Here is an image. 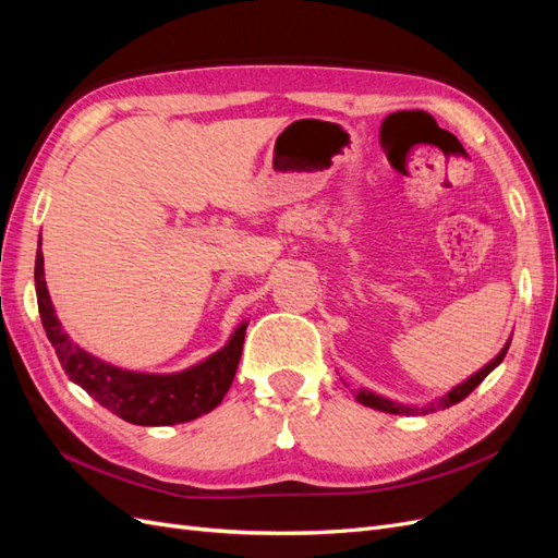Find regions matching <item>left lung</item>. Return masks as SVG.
Listing matches in <instances>:
<instances>
[{"mask_svg":"<svg viewBox=\"0 0 558 558\" xmlns=\"http://www.w3.org/2000/svg\"><path fill=\"white\" fill-rule=\"evenodd\" d=\"M508 349H510V342L502 347V351L498 353V356L488 363V365H484L480 373H475L472 375L470 379H465L461 386H456V388H451V391L447 393V396H442L440 400H435V402H430V404H426V408H410V404H400V402H393V400H388V398H381V396H377V393H373V391H353V398H356L359 402H363L365 408H373V410H379V412H388V414H404V416H414V414H430V412H437V410H447V408H451V404H456V402H461L463 398H468L472 391H475V388L486 379V375L492 373V369L496 367V365H500L502 363V359H505V353H508Z\"/></svg>","mask_w":558,"mask_h":558,"instance_id":"obj_1","label":"left lung"}]
</instances>
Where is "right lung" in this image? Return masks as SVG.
<instances>
[{
    "instance_id": "obj_1",
    "label": "right lung",
    "mask_w": 558,
    "mask_h": 558,
    "mask_svg": "<svg viewBox=\"0 0 558 558\" xmlns=\"http://www.w3.org/2000/svg\"><path fill=\"white\" fill-rule=\"evenodd\" d=\"M41 246V242H39ZM37 302L44 330L62 369L111 414L137 426H174L211 412L223 400L238 373L246 324L214 356L177 375H142L90 356L62 330L44 281V256L35 263Z\"/></svg>"
}]
</instances>
